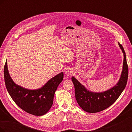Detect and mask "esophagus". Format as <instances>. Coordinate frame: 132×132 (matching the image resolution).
Instances as JSON below:
<instances>
[{
    "label": "esophagus",
    "mask_w": 132,
    "mask_h": 132,
    "mask_svg": "<svg viewBox=\"0 0 132 132\" xmlns=\"http://www.w3.org/2000/svg\"><path fill=\"white\" fill-rule=\"evenodd\" d=\"M65 74H66V75H67V76L71 75V74H73V71L71 70V69H67V70H66V71H65Z\"/></svg>",
    "instance_id": "esophagus-1"
}]
</instances>
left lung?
Masks as SVG:
<instances>
[{
  "instance_id": "8db88e82",
  "label": "left lung",
  "mask_w": 132,
  "mask_h": 132,
  "mask_svg": "<svg viewBox=\"0 0 132 132\" xmlns=\"http://www.w3.org/2000/svg\"><path fill=\"white\" fill-rule=\"evenodd\" d=\"M119 43L124 54L123 66L119 82L112 88L101 93L87 90L74 77H71L75 88V98L79 105L87 112L96 113L106 109L117 100L126 86L128 77V66L123 46Z\"/></svg>"
}]
</instances>
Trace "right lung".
Returning a JSON list of instances; mask_svg holds the SVG:
<instances>
[{
  "instance_id": "add662e5",
  "label": "right lung",
  "mask_w": 132,
  "mask_h": 132,
  "mask_svg": "<svg viewBox=\"0 0 132 132\" xmlns=\"http://www.w3.org/2000/svg\"><path fill=\"white\" fill-rule=\"evenodd\" d=\"M4 76L6 89L16 104L27 113L37 116L46 114L50 110L53 104L55 92L63 79V73H61L50 79L41 89H25L15 84L11 79L6 61Z\"/></svg>"
}]
</instances>
